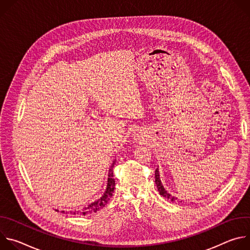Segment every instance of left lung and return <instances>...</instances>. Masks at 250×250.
<instances>
[{"instance_id": "8db88e82", "label": "left lung", "mask_w": 250, "mask_h": 250, "mask_svg": "<svg viewBox=\"0 0 250 250\" xmlns=\"http://www.w3.org/2000/svg\"><path fill=\"white\" fill-rule=\"evenodd\" d=\"M155 184H156V187H157V190L159 192V194L164 197L165 199L171 201V202H175L176 198H174L172 195H170L169 193H167V191L163 188L162 184H161V181H160V178H159V172H158V169L155 170Z\"/></svg>"}]
</instances>
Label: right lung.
I'll return each mask as SVG.
<instances>
[{"label":"right lung","mask_w":250,"mask_h":250,"mask_svg":"<svg viewBox=\"0 0 250 250\" xmlns=\"http://www.w3.org/2000/svg\"><path fill=\"white\" fill-rule=\"evenodd\" d=\"M115 165V162L112 164L110 170H109V179H108V187H106V190L105 192L104 193V195L96 202L92 203L89 207L87 208H84L80 210H75L73 212V215H82V216H85V215H88V213H91V212H96L97 210H99L100 208H104V205L108 204V202L110 201V199L113 197V193H114V190H115V186H116V182H115V178H114V171H113V167ZM62 212H64L62 210ZM72 212V211H70Z\"/></svg>","instance_id":"right-lung-1"}]
</instances>
